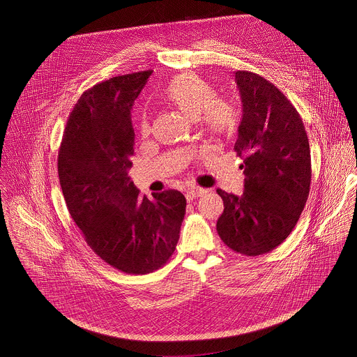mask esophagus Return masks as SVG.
Instances as JSON below:
<instances>
[{
  "label": "esophagus",
  "instance_id": "obj_1",
  "mask_svg": "<svg viewBox=\"0 0 357 357\" xmlns=\"http://www.w3.org/2000/svg\"><path fill=\"white\" fill-rule=\"evenodd\" d=\"M205 192H206V190H202V188H191V190H188V191L185 192V198H187V201L190 202V201H192V199H195V198L204 195Z\"/></svg>",
  "mask_w": 357,
  "mask_h": 357
}]
</instances>
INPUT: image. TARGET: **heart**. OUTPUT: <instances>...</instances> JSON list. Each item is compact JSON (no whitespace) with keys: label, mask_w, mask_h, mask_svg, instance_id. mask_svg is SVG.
Segmentation results:
<instances>
[{"label":"heart","mask_w":357,"mask_h":357,"mask_svg":"<svg viewBox=\"0 0 357 357\" xmlns=\"http://www.w3.org/2000/svg\"><path fill=\"white\" fill-rule=\"evenodd\" d=\"M163 96L191 120H198L201 127L215 137H229L237 128L238 113L234 106L216 98L215 88L195 74L174 77L163 89ZM139 130L142 135L149 134V123L145 117Z\"/></svg>","instance_id":"heart-1"}]
</instances>
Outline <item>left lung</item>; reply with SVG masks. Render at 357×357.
<instances>
[{
    "mask_svg": "<svg viewBox=\"0 0 357 357\" xmlns=\"http://www.w3.org/2000/svg\"><path fill=\"white\" fill-rule=\"evenodd\" d=\"M243 103L234 151L243 159L240 197L220 188L223 213L216 230L236 252L272 251L294 229L310 192L311 156L304 124L294 106L258 74L237 71Z\"/></svg>",
    "mask_w": 357,
    "mask_h": 357,
    "instance_id": "left-lung-1",
    "label": "left lung"
}]
</instances>
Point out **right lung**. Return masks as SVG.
Segmentation results:
<instances>
[{
	"instance_id": "add662e5",
	"label": "right lung",
	"mask_w": 357,
	"mask_h": 357,
	"mask_svg": "<svg viewBox=\"0 0 357 357\" xmlns=\"http://www.w3.org/2000/svg\"><path fill=\"white\" fill-rule=\"evenodd\" d=\"M151 74L114 77L84 92L59 152L64 199L85 241L105 262L132 275L169 261L187 205L177 190L139 197L128 176L135 137L131 109Z\"/></svg>"
}]
</instances>
